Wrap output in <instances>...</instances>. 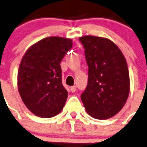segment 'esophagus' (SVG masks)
<instances>
[{"label": "esophagus", "mask_w": 147, "mask_h": 147, "mask_svg": "<svg viewBox=\"0 0 147 147\" xmlns=\"http://www.w3.org/2000/svg\"><path fill=\"white\" fill-rule=\"evenodd\" d=\"M77 90V87L76 86H72V87H70V90H71V92H75Z\"/></svg>", "instance_id": "34e87169"}]
</instances>
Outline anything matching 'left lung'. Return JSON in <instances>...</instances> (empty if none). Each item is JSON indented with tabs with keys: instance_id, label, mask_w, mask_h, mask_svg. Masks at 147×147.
Masks as SVG:
<instances>
[{
	"instance_id": "1",
	"label": "left lung",
	"mask_w": 147,
	"mask_h": 147,
	"mask_svg": "<svg viewBox=\"0 0 147 147\" xmlns=\"http://www.w3.org/2000/svg\"><path fill=\"white\" fill-rule=\"evenodd\" d=\"M88 66V83L81 95L89 115L105 119L117 114L129 93V74L123 53L106 38H79Z\"/></svg>"
}]
</instances>
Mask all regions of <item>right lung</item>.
<instances>
[{
  "label": "right lung",
  "instance_id": "right-lung-1",
  "mask_svg": "<svg viewBox=\"0 0 147 147\" xmlns=\"http://www.w3.org/2000/svg\"><path fill=\"white\" fill-rule=\"evenodd\" d=\"M71 47V39L50 36L24 54L18 71V92L35 115L52 117L62 111L68 92L62 84L60 63Z\"/></svg>",
  "mask_w": 147,
  "mask_h": 147
}]
</instances>
